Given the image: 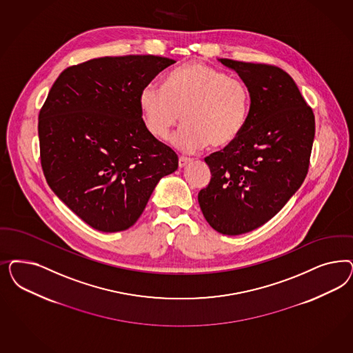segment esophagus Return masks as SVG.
<instances>
[{
    "label": "esophagus",
    "instance_id": "34e87169",
    "mask_svg": "<svg viewBox=\"0 0 353 353\" xmlns=\"http://www.w3.org/2000/svg\"><path fill=\"white\" fill-rule=\"evenodd\" d=\"M192 162V159H187V157H179V169H183L185 166H188Z\"/></svg>",
    "mask_w": 353,
    "mask_h": 353
}]
</instances>
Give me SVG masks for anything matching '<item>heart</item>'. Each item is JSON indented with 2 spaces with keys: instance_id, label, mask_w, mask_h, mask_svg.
Returning a JSON list of instances; mask_svg holds the SVG:
<instances>
[{
  "instance_id": "heart-1",
  "label": "heart",
  "mask_w": 353,
  "mask_h": 353,
  "mask_svg": "<svg viewBox=\"0 0 353 353\" xmlns=\"http://www.w3.org/2000/svg\"><path fill=\"white\" fill-rule=\"evenodd\" d=\"M250 105V90L243 80L200 62L172 71L165 88L148 84L140 93L143 121L152 137L166 140L182 118L184 125L171 143L183 153L208 144L231 145L247 125Z\"/></svg>"
}]
</instances>
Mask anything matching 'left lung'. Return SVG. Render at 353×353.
<instances>
[{
	"label": "left lung",
	"instance_id": "left-lung-1",
	"mask_svg": "<svg viewBox=\"0 0 353 353\" xmlns=\"http://www.w3.org/2000/svg\"><path fill=\"white\" fill-rule=\"evenodd\" d=\"M218 61L234 70L250 94L240 137L205 159L212 179L199 192L208 223L223 235H241L272 219L304 182L314 140V115L282 68Z\"/></svg>",
	"mask_w": 353,
	"mask_h": 353
}]
</instances>
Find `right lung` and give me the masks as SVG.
Instances as JSON below:
<instances>
[{
	"instance_id": "obj_1",
	"label": "right lung",
	"mask_w": 353,
	"mask_h": 353,
	"mask_svg": "<svg viewBox=\"0 0 353 353\" xmlns=\"http://www.w3.org/2000/svg\"><path fill=\"white\" fill-rule=\"evenodd\" d=\"M175 61L159 56L94 58L61 72L39 114L46 182L91 228L135 225L178 156L147 131L140 93Z\"/></svg>"
}]
</instances>
